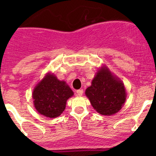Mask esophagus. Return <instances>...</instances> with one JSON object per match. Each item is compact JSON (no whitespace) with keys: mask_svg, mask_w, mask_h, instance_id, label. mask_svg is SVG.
Segmentation results:
<instances>
[{"mask_svg":"<svg viewBox=\"0 0 156 156\" xmlns=\"http://www.w3.org/2000/svg\"><path fill=\"white\" fill-rule=\"evenodd\" d=\"M83 94V90H76V94L77 96H79V97H81Z\"/></svg>","mask_w":156,"mask_h":156,"instance_id":"1","label":"esophagus"}]
</instances>
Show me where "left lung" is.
<instances>
[{
  "label": "left lung",
  "mask_w": 156,
  "mask_h": 156,
  "mask_svg": "<svg viewBox=\"0 0 156 156\" xmlns=\"http://www.w3.org/2000/svg\"><path fill=\"white\" fill-rule=\"evenodd\" d=\"M85 94L93 108L99 114L106 116L118 112L126 100L124 83L105 66L97 72Z\"/></svg>",
  "instance_id": "left-lung-1"
}]
</instances>
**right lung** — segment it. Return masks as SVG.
<instances>
[{
    "instance_id": "add662e5",
    "label": "right lung",
    "mask_w": 156,
    "mask_h": 156,
    "mask_svg": "<svg viewBox=\"0 0 156 156\" xmlns=\"http://www.w3.org/2000/svg\"><path fill=\"white\" fill-rule=\"evenodd\" d=\"M73 95V92L65 81H60L54 74L48 73L35 86L32 98L39 114L54 118L63 112L66 101Z\"/></svg>"
}]
</instances>
